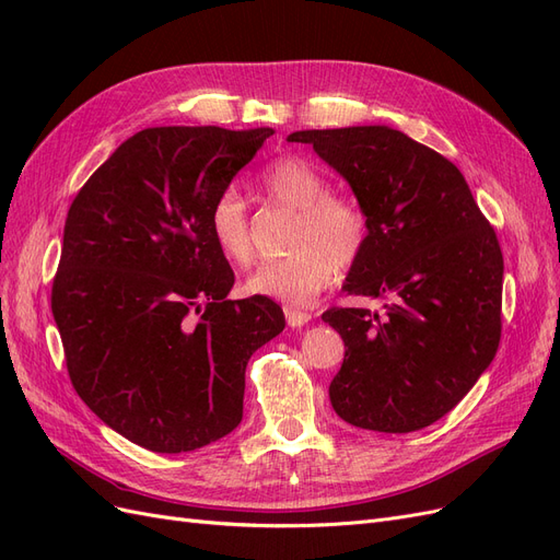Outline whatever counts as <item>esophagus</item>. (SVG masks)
<instances>
[{
    "label": "esophagus",
    "mask_w": 560,
    "mask_h": 560,
    "mask_svg": "<svg viewBox=\"0 0 560 560\" xmlns=\"http://www.w3.org/2000/svg\"><path fill=\"white\" fill-rule=\"evenodd\" d=\"M284 317H287V325H290V327H303L306 322H311L313 315L296 308V306H284Z\"/></svg>",
    "instance_id": "34e87169"
}]
</instances>
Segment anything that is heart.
I'll list each match as a JSON object with an SVG mask.
<instances>
[{
  "label": "heart",
  "instance_id": "heart-1",
  "mask_svg": "<svg viewBox=\"0 0 560 560\" xmlns=\"http://www.w3.org/2000/svg\"><path fill=\"white\" fill-rule=\"evenodd\" d=\"M259 189L266 198L296 210L292 252L252 270L249 294L287 303H306L334 280L336 268L360 259L369 238V217L358 200L329 194V182L299 156H282L264 167ZM217 247L235 266L252 261V224L243 194L226 186L208 212Z\"/></svg>",
  "mask_w": 560,
  "mask_h": 560
}]
</instances>
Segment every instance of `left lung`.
Returning <instances> with one entry per match:
<instances>
[{
	"instance_id": "left-lung-1",
	"label": "left lung",
	"mask_w": 560,
	"mask_h": 560,
	"mask_svg": "<svg viewBox=\"0 0 560 560\" xmlns=\"http://www.w3.org/2000/svg\"><path fill=\"white\" fill-rule=\"evenodd\" d=\"M290 142L350 184L369 238L343 290L389 299L385 315L329 308L346 354L334 411L362 430L432 425L493 362L502 331V249L457 167L387 126L299 130Z\"/></svg>"
}]
</instances>
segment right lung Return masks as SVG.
Returning <instances> with one entry per match:
<instances>
[{"label": "right lung", "instance_id": "right-lung-1", "mask_svg": "<svg viewBox=\"0 0 560 560\" xmlns=\"http://www.w3.org/2000/svg\"><path fill=\"white\" fill-rule=\"evenodd\" d=\"M273 128L132 135L67 212L50 308L77 395L128 442L186 453L243 420L245 369L284 329L268 296L229 301L208 212Z\"/></svg>", "mask_w": 560, "mask_h": 560}]
</instances>
